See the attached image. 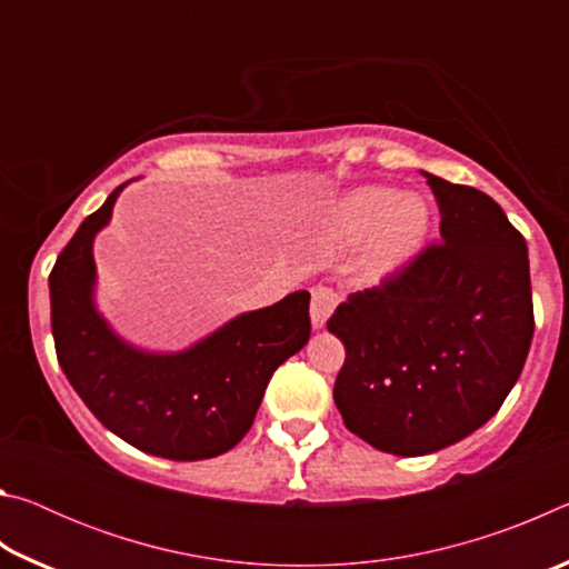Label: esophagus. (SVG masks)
Segmentation results:
<instances>
[{"instance_id": "obj_1", "label": "esophagus", "mask_w": 569, "mask_h": 569, "mask_svg": "<svg viewBox=\"0 0 569 569\" xmlns=\"http://www.w3.org/2000/svg\"><path fill=\"white\" fill-rule=\"evenodd\" d=\"M339 303V293L329 286H316L311 291V326L313 331H321L326 321L331 319L333 308Z\"/></svg>"}]
</instances>
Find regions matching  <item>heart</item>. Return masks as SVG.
Returning a JSON list of instances; mask_svg holds the SVG:
<instances>
[{
    "mask_svg": "<svg viewBox=\"0 0 569 569\" xmlns=\"http://www.w3.org/2000/svg\"><path fill=\"white\" fill-rule=\"evenodd\" d=\"M431 228V210L419 196L397 188L366 186L346 192L329 210L323 243L349 250L366 243L359 271L377 283L401 273L421 253Z\"/></svg>",
    "mask_w": 569,
    "mask_h": 569,
    "instance_id": "b5f03b06",
    "label": "heart"
}]
</instances>
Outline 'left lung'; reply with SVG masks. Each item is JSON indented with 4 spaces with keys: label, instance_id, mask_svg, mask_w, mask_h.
Instances as JSON below:
<instances>
[{
    "label": "left lung",
    "instance_id": "left-lung-1",
    "mask_svg": "<svg viewBox=\"0 0 569 569\" xmlns=\"http://www.w3.org/2000/svg\"><path fill=\"white\" fill-rule=\"evenodd\" d=\"M423 176L441 243L329 321L346 349L333 387L346 429L397 457L457 445L492 419L535 333L525 238L481 190Z\"/></svg>",
    "mask_w": 569,
    "mask_h": 569
}]
</instances>
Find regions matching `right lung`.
Wrapping results in <instances>:
<instances>
[{"mask_svg":"<svg viewBox=\"0 0 569 569\" xmlns=\"http://www.w3.org/2000/svg\"><path fill=\"white\" fill-rule=\"evenodd\" d=\"M124 186L84 218L50 273L57 359L102 427L134 449L172 461L218 457L248 435L273 371L306 346L311 293L238 313L180 351L122 339L94 298L92 246Z\"/></svg>","mask_w":569,"mask_h":569,"instance_id":"1","label":"right lung"}]
</instances>
